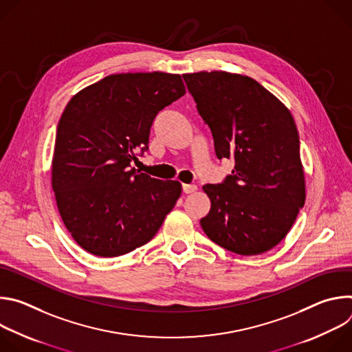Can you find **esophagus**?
<instances>
[{"label":"esophagus","mask_w":352,"mask_h":352,"mask_svg":"<svg viewBox=\"0 0 352 352\" xmlns=\"http://www.w3.org/2000/svg\"><path fill=\"white\" fill-rule=\"evenodd\" d=\"M196 189H197V186L193 185V184H184V185H182L184 193H192V192H195Z\"/></svg>","instance_id":"esophagus-1"}]
</instances>
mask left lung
Instances as JSON below:
<instances>
[{"instance_id":"left-lung-1","label":"left lung","mask_w":352,"mask_h":352,"mask_svg":"<svg viewBox=\"0 0 352 352\" xmlns=\"http://www.w3.org/2000/svg\"><path fill=\"white\" fill-rule=\"evenodd\" d=\"M209 125L219 160L231 175L206 184V235L234 254L267 252L281 242L305 204L299 135L289 110L255 79L224 71L182 75Z\"/></svg>"}]
</instances>
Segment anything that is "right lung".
Listing matches in <instances>:
<instances>
[{"mask_svg": "<svg viewBox=\"0 0 352 352\" xmlns=\"http://www.w3.org/2000/svg\"><path fill=\"white\" fill-rule=\"evenodd\" d=\"M185 94L181 75H109L67 104L58 126L52 185L61 219L89 254L114 258L147 243L181 196L131 163L147 150L152 124Z\"/></svg>", "mask_w": 352, "mask_h": 352, "instance_id": "1", "label": "right lung"}]
</instances>
